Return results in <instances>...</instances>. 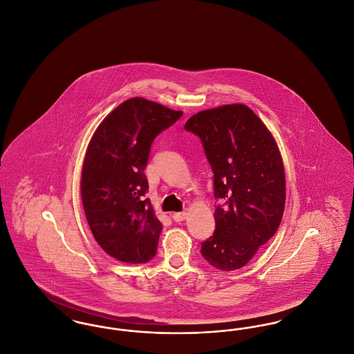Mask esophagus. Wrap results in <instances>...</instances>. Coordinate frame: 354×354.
Masks as SVG:
<instances>
[{
	"instance_id": "34e87169",
	"label": "esophagus",
	"mask_w": 354,
	"mask_h": 354,
	"mask_svg": "<svg viewBox=\"0 0 354 354\" xmlns=\"http://www.w3.org/2000/svg\"><path fill=\"white\" fill-rule=\"evenodd\" d=\"M171 218L175 221H183L187 218V212H175L171 215Z\"/></svg>"
}]
</instances>
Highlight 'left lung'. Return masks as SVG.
I'll return each instance as SVG.
<instances>
[{"instance_id": "left-lung-1", "label": "left lung", "mask_w": 354, "mask_h": 354, "mask_svg": "<svg viewBox=\"0 0 354 354\" xmlns=\"http://www.w3.org/2000/svg\"><path fill=\"white\" fill-rule=\"evenodd\" d=\"M214 172L215 232L202 243L214 268H243L276 234L286 207V172L266 124L245 104H224L187 120Z\"/></svg>"}]
</instances>
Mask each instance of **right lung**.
I'll return each mask as SVG.
<instances>
[{
	"label": "right lung",
	"mask_w": 354,
	"mask_h": 354,
	"mask_svg": "<svg viewBox=\"0 0 354 354\" xmlns=\"http://www.w3.org/2000/svg\"><path fill=\"white\" fill-rule=\"evenodd\" d=\"M182 115L135 97L103 119L88 143L81 179L86 219L102 250L122 263H147L156 253L162 223L145 199V169L153 139Z\"/></svg>",
	"instance_id": "right-lung-1"
}]
</instances>
